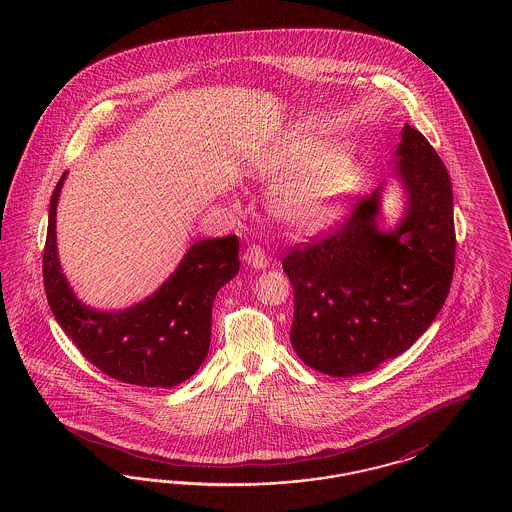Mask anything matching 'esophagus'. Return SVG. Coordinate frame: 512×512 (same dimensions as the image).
Segmentation results:
<instances>
[{
	"label": "esophagus",
	"instance_id": "esophagus-1",
	"mask_svg": "<svg viewBox=\"0 0 512 512\" xmlns=\"http://www.w3.org/2000/svg\"><path fill=\"white\" fill-rule=\"evenodd\" d=\"M244 261L247 267L263 270L268 265L267 253L259 245H249L244 251Z\"/></svg>",
	"mask_w": 512,
	"mask_h": 512
}]
</instances>
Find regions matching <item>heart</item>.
I'll list each match as a JSON object with an SVG mask.
<instances>
[{"label": "heart", "instance_id": "b5f03b06", "mask_svg": "<svg viewBox=\"0 0 512 512\" xmlns=\"http://www.w3.org/2000/svg\"><path fill=\"white\" fill-rule=\"evenodd\" d=\"M263 172L276 184L274 217L295 230L318 232L345 215L365 180V163L351 147L307 138L274 155Z\"/></svg>", "mask_w": 512, "mask_h": 512}]
</instances>
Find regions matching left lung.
<instances>
[{
  "instance_id": "obj_1",
  "label": "left lung",
  "mask_w": 512,
  "mask_h": 512,
  "mask_svg": "<svg viewBox=\"0 0 512 512\" xmlns=\"http://www.w3.org/2000/svg\"><path fill=\"white\" fill-rule=\"evenodd\" d=\"M403 192L393 226L382 222L388 182L340 230L297 247L282 267L295 297L292 345L328 376H357L395 359L438 317L453 280L451 178L436 149L405 124L391 157Z\"/></svg>"
}]
</instances>
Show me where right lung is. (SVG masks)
Listing matches in <instances>:
<instances>
[{
	"mask_svg": "<svg viewBox=\"0 0 512 512\" xmlns=\"http://www.w3.org/2000/svg\"><path fill=\"white\" fill-rule=\"evenodd\" d=\"M65 178L67 172L49 201L44 251V286L53 317L107 376L142 388L182 384L209 353L213 301L240 270L238 236L197 240L146 299L117 311L94 309L76 297L59 261L57 203Z\"/></svg>",
	"mask_w": 512,
	"mask_h": 512,
	"instance_id": "1",
	"label": "right lung"
}]
</instances>
